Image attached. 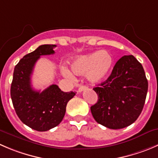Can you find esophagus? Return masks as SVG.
I'll use <instances>...</instances> for the list:
<instances>
[{"label": "esophagus", "mask_w": 158, "mask_h": 158, "mask_svg": "<svg viewBox=\"0 0 158 158\" xmlns=\"http://www.w3.org/2000/svg\"><path fill=\"white\" fill-rule=\"evenodd\" d=\"M87 89L86 85H80V86H79V89H78V92H79V93H81V92L83 91V90H85V89Z\"/></svg>", "instance_id": "34e87169"}]
</instances>
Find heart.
I'll use <instances>...</instances> for the list:
<instances>
[{
	"mask_svg": "<svg viewBox=\"0 0 158 158\" xmlns=\"http://www.w3.org/2000/svg\"><path fill=\"white\" fill-rule=\"evenodd\" d=\"M113 65V57L106 51L78 56L70 63L73 73L77 75L86 74L89 80L95 83L101 82L106 77ZM62 72L66 77L71 78L73 76L69 70L65 67L62 69Z\"/></svg>",
	"mask_w": 158,
	"mask_h": 158,
	"instance_id": "b5f03b06",
	"label": "heart"
}]
</instances>
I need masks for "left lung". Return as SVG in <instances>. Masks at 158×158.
I'll list each match as a JSON object with an SVG mask.
<instances>
[{
    "instance_id": "1",
    "label": "left lung",
    "mask_w": 158,
    "mask_h": 158,
    "mask_svg": "<svg viewBox=\"0 0 158 158\" xmlns=\"http://www.w3.org/2000/svg\"><path fill=\"white\" fill-rule=\"evenodd\" d=\"M148 89L141 64L134 56H123L108 79L93 88L98 101L90 107L92 115L98 123L110 129L130 126L141 113Z\"/></svg>"
}]
</instances>
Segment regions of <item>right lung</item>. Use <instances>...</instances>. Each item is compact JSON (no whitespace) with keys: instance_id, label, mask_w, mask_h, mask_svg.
Here are the masks:
<instances>
[{"instance_id":"1","label":"right lung","mask_w":158,"mask_h":158,"mask_svg":"<svg viewBox=\"0 0 158 158\" xmlns=\"http://www.w3.org/2000/svg\"><path fill=\"white\" fill-rule=\"evenodd\" d=\"M56 45H42L25 55L15 65L10 86L12 103L22 123L37 131H47L62 122L69 101L75 92L65 93L57 85L42 92L31 87V76L41 56L52 55Z\"/></svg>"}]
</instances>
